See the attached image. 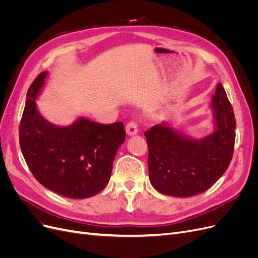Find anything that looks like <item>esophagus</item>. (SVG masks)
Segmentation results:
<instances>
[{
  "instance_id": "esophagus-1",
  "label": "esophagus",
  "mask_w": 258,
  "mask_h": 258,
  "mask_svg": "<svg viewBox=\"0 0 258 258\" xmlns=\"http://www.w3.org/2000/svg\"><path fill=\"white\" fill-rule=\"evenodd\" d=\"M126 132L128 136H135L138 134V124L136 121H130L126 126Z\"/></svg>"
}]
</instances>
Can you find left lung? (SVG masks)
I'll return each mask as SVG.
<instances>
[{
	"label": "left lung",
	"instance_id": "obj_1",
	"mask_svg": "<svg viewBox=\"0 0 258 258\" xmlns=\"http://www.w3.org/2000/svg\"><path fill=\"white\" fill-rule=\"evenodd\" d=\"M214 131L192 139L168 122L145 132L148 146V173L156 190L173 197H191L208 190L232 158L236 119L221 83L212 97Z\"/></svg>",
	"mask_w": 258,
	"mask_h": 258
}]
</instances>
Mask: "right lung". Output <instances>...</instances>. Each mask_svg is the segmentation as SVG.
<instances>
[{
    "label": "right lung",
    "instance_id": "add662e5",
    "mask_svg": "<svg viewBox=\"0 0 258 258\" xmlns=\"http://www.w3.org/2000/svg\"><path fill=\"white\" fill-rule=\"evenodd\" d=\"M47 71L31 84L19 142L31 172L44 187L61 196L85 199L105 188L115 155L126 140L123 123L102 124L81 118L67 127L50 123L37 111L35 100Z\"/></svg>",
    "mask_w": 258,
    "mask_h": 258
}]
</instances>
